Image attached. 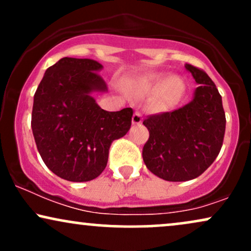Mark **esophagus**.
<instances>
[{
	"mask_svg": "<svg viewBox=\"0 0 251 251\" xmlns=\"http://www.w3.org/2000/svg\"><path fill=\"white\" fill-rule=\"evenodd\" d=\"M143 122V114L140 113L139 111H135L133 117H132V123L134 124V125H139V124H142Z\"/></svg>",
	"mask_w": 251,
	"mask_h": 251,
	"instance_id": "1",
	"label": "esophagus"
}]
</instances>
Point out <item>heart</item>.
<instances>
[{"mask_svg":"<svg viewBox=\"0 0 251 251\" xmlns=\"http://www.w3.org/2000/svg\"><path fill=\"white\" fill-rule=\"evenodd\" d=\"M139 92L149 94L155 91V105L159 108L172 107L181 99L185 85L181 77L177 75L164 76L163 73H151L144 76L139 82Z\"/></svg>","mask_w":251,"mask_h":251,"instance_id":"heart-1","label":"heart"}]
</instances>
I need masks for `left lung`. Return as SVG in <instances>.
Returning <instances> with one entry per match:
<instances>
[{
	"instance_id": "obj_1",
	"label": "left lung",
	"mask_w": 251,
	"mask_h": 251,
	"mask_svg": "<svg viewBox=\"0 0 251 251\" xmlns=\"http://www.w3.org/2000/svg\"><path fill=\"white\" fill-rule=\"evenodd\" d=\"M185 68L200 85L194 99L143 122L150 132L143 149L144 163L152 174L169 181L190 180L203 174L220 153L226 132V113L214 81L201 68Z\"/></svg>"
}]
</instances>
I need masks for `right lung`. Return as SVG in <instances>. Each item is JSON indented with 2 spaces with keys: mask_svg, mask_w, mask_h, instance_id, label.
Listing matches in <instances>:
<instances>
[{
  "mask_svg": "<svg viewBox=\"0 0 251 251\" xmlns=\"http://www.w3.org/2000/svg\"><path fill=\"white\" fill-rule=\"evenodd\" d=\"M91 59L62 57L46 71L31 112L37 151L47 168L70 181L94 179L105 170L108 150L131 127L132 108L108 112L92 92L107 86Z\"/></svg>",
  "mask_w": 251,
  "mask_h": 251,
  "instance_id": "1",
  "label": "right lung"
}]
</instances>
